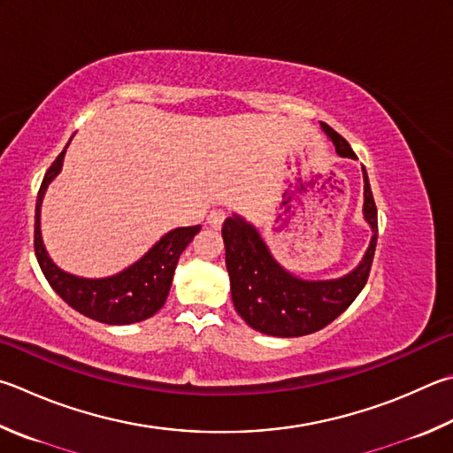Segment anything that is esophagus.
Listing matches in <instances>:
<instances>
[{
    "label": "esophagus",
    "instance_id": "obj_1",
    "mask_svg": "<svg viewBox=\"0 0 453 453\" xmlns=\"http://www.w3.org/2000/svg\"><path fill=\"white\" fill-rule=\"evenodd\" d=\"M227 218V213L224 211V210H211L210 213H208V224L211 226V227H221V224H224V219Z\"/></svg>",
    "mask_w": 453,
    "mask_h": 453
}]
</instances>
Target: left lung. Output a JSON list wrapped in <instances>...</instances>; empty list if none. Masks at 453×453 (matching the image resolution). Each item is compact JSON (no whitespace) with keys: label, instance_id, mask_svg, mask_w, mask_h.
<instances>
[{"label":"left lung","instance_id":"8db88e82","mask_svg":"<svg viewBox=\"0 0 453 453\" xmlns=\"http://www.w3.org/2000/svg\"><path fill=\"white\" fill-rule=\"evenodd\" d=\"M320 127L333 141L336 152L347 158H357L350 144L336 130L325 122H320ZM363 178L365 219L372 227V240L358 267L341 279L303 281L279 265L251 224L240 216L224 221L221 235L226 245V267L232 283L234 307L255 331L283 339L320 331L347 311L363 291L372 267L378 237L376 203L365 166Z\"/></svg>","mask_w":453,"mask_h":453}]
</instances>
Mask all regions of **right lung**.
<instances>
[{
    "label": "right lung",
    "mask_w": 453,
    "mask_h": 453,
    "mask_svg": "<svg viewBox=\"0 0 453 453\" xmlns=\"http://www.w3.org/2000/svg\"><path fill=\"white\" fill-rule=\"evenodd\" d=\"M65 150L57 156L51 168L45 172L35 203V234L33 245L39 267L43 271L49 285L59 297L81 315H85L104 325H133L150 319L166 303L172 277L178 265V259L194 235L200 232V226L176 227L156 242L148 253L120 273L104 279H85L71 275L55 265L45 251L41 240V202L47 186L59 174L63 166Z\"/></svg>",
    "instance_id": "1"
}]
</instances>
